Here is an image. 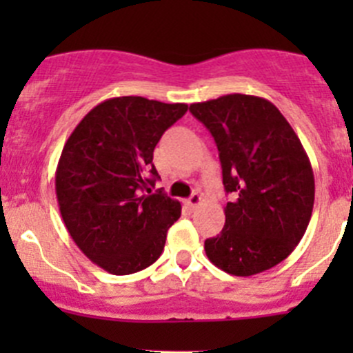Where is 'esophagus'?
Segmentation results:
<instances>
[{
	"mask_svg": "<svg viewBox=\"0 0 353 353\" xmlns=\"http://www.w3.org/2000/svg\"><path fill=\"white\" fill-rule=\"evenodd\" d=\"M188 205L191 206V208H196V206H199L203 203V198H201V194H198V193H193L191 194L190 198H188Z\"/></svg>",
	"mask_w": 353,
	"mask_h": 353,
	"instance_id": "1",
	"label": "esophagus"
}]
</instances>
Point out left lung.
<instances>
[{
	"mask_svg": "<svg viewBox=\"0 0 353 353\" xmlns=\"http://www.w3.org/2000/svg\"><path fill=\"white\" fill-rule=\"evenodd\" d=\"M215 140L234 201L222 232L205 241L210 261L236 276L273 268L301 243L314 205V174L301 140L270 101L229 94L190 105Z\"/></svg>",
	"mask_w": 353,
	"mask_h": 353,
	"instance_id": "obj_1",
	"label": "left lung"
}]
</instances>
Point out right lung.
<instances>
[{"label":"right lung","instance_id":"add662e5","mask_svg":"<svg viewBox=\"0 0 353 353\" xmlns=\"http://www.w3.org/2000/svg\"><path fill=\"white\" fill-rule=\"evenodd\" d=\"M186 104L114 97L95 105L66 140L56 169L59 212L74 244L112 275L159 259L181 203L162 191L154 150ZM152 191V190H150Z\"/></svg>","mask_w":353,"mask_h":353}]
</instances>
